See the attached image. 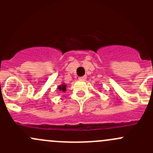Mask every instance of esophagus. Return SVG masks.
<instances>
[{
	"label": "esophagus",
	"mask_w": 153,
	"mask_h": 153,
	"mask_svg": "<svg viewBox=\"0 0 153 153\" xmlns=\"http://www.w3.org/2000/svg\"><path fill=\"white\" fill-rule=\"evenodd\" d=\"M86 78V76H81V77H79V78H78V79H79L80 81H85Z\"/></svg>",
	"instance_id": "esophagus-1"
}]
</instances>
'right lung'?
<instances>
[{"label":"right lung","instance_id":"1","mask_svg":"<svg viewBox=\"0 0 153 153\" xmlns=\"http://www.w3.org/2000/svg\"><path fill=\"white\" fill-rule=\"evenodd\" d=\"M57 89H58V91H61V92H66V90H67V84H64H64H61V85L58 86Z\"/></svg>","mask_w":153,"mask_h":153}]
</instances>
